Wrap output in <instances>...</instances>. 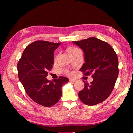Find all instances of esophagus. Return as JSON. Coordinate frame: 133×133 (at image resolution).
<instances>
[{"label": "esophagus", "instance_id": "34e87169", "mask_svg": "<svg viewBox=\"0 0 133 133\" xmlns=\"http://www.w3.org/2000/svg\"><path fill=\"white\" fill-rule=\"evenodd\" d=\"M69 81L71 82H75L76 81V80L73 78H69Z\"/></svg>", "mask_w": 133, "mask_h": 133}]
</instances>
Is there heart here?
Masks as SVG:
<instances>
[{"mask_svg":"<svg viewBox=\"0 0 133 133\" xmlns=\"http://www.w3.org/2000/svg\"><path fill=\"white\" fill-rule=\"evenodd\" d=\"M77 49H77V48H71V49H70L69 51H72V50H77ZM57 57H58V55H57V56H56L55 58V59H57ZM65 73H66V74H71V73H69V71H68V70H65Z\"/></svg>","mask_w":133,"mask_h":133,"instance_id":"heart-1","label":"heart"}]
</instances>
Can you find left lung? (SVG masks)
<instances>
[{
	"mask_svg": "<svg viewBox=\"0 0 133 133\" xmlns=\"http://www.w3.org/2000/svg\"><path fill=\"white\" fill-rule=\"evenodd\" d=\"M83 50L85 63L80 68L84 75L91 74L92 82L85 83L79 97L87 105L104 101L114 89L119 74L117 54L108 43L95 37L73 42Z\"/></svg>",
	"mask_w": 133,
	"mask_h": 133,
	"instance_id": "1",
	"label": "left lung"
}]
</instances>
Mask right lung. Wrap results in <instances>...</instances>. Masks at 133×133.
<instances>
[{
    "instance_id": "add662e5",
    "label": "right lung",
    "mask_w": 133,
    "mask_h": 133,
    "mask_svg": "<svg viewBox=\"0 0 133 133\" xmlns=\"http://www.w3.org/2000/svg\"><path fill=\"white\" fill-rule=\"evenodd\" d=\"M61 43L37 41L28 45L17 64L18 77L29 97L44 107H51L62 96V87L69 79L59 76L53 81L46 78L53 68L54 51Z\"/></svg>"
}]
</instances>
